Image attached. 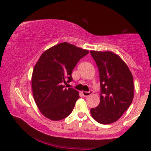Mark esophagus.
<instances>
[{
  "mask_svg": "<svg viewBox=\"0 0 151 151\" xmlns=\"http://www.w3.org/2000/svg\"><path fill=\"white\" fill-rule=\"evenodd\" d=\"M82 94H83V95L85 97H87V96H89L90 95H91V94H93V92L92 91H89V92L82 91Z\"/></svg>",
  "mask_w": 151,
  "mask_h": 151,
  "instance_id": "esophagus-1",
  "label": "esophagus"
}]
</instances>
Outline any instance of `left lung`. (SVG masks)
Returning a JSON list of instances; mask_svg holds the SVG:
<instances>
[{"label": "left lung", "mask_w": 151, "mask_h": 151, "mask_svg": "<svg viewBox=\"0 0 151 151\" xmlns=\"http://www.w3.org/2000/svg\"><path fill=\"white\" fill-rule=\"evenodd\" d=\"M99 68L101 93L100 103L91 109L99 123L116 122L131 105L134 97L132 75L127 64L111 51H90Z\"/></svg>", "instance_id": "1"}]
</instances>
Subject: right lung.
Wrapping results in <instances>:
<instances>
[{
	"instance_id": "obj_1",
	"label": "right lung",
	"mask_w": 151,
	"mask_h": 151,
	"mask_svg": "<svg viewBox=\"0 0 151 151\" xmlns=\"http://www.w3.org/2000/svg\"><path fill=\"white\" fill-rule=\"evenodd\" d=\"M88 50L64 42L46 50L33 68L31 85L40 112L51 121H60L73 111L79 98L75 89L65 88L73 80L72 71Z\"/></svg>"
}]
</instances>
